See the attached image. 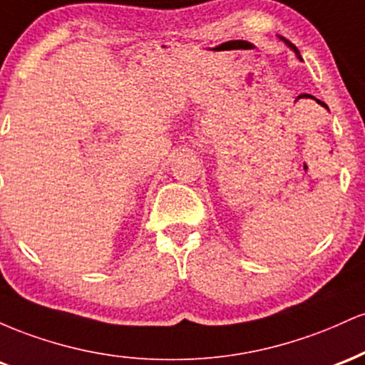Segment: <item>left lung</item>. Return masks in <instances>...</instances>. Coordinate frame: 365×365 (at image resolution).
I'll return each instance as SVG.
<instances>
[{"mask_svg":"<svg viewBox=\"0 0 365 365\" xmlns=\"http://www.w3.org/2000/svg\"><path fill=\"white\" fill-rule=\"evenodd\" d=\"M284 43H288V46H290V48H293V49H295L297 56H299V58H300V53H299V49H297V48H295V46H293V44L290 43V41H287V39H284Z\"/></svg>","mask_w":365,"mask_h":365,"instance_id":"obj_1","label":"left lung"}]
</instances>
